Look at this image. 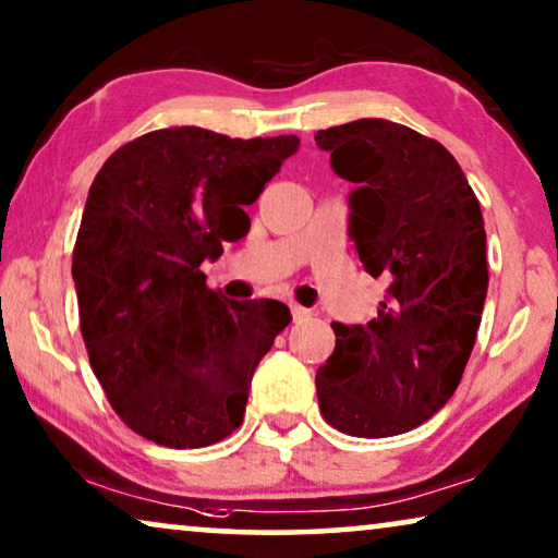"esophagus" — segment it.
Listing matches in <instances>:
<instances>
[{
    "label": "esophagus",
    "mask_w": 558,
    "mask_h": 558,
    "mask_svg": "<svg viewBox=\"0 0 558 558\" xmlns=\"http://www.w3.org/2000/svg\"><path fill=\"white\" fill-rule=\"evenodd\" d=\"M291 314H293V322H295V324L308 322V318H311V311H308V308H303V306H299V303H293V306H291Z\"/></svg>",
    "instance_id": "obj_1"
}]
</instances>
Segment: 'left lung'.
I'll return each instance as SVG.
<instances>
[{"instance_id": "obj_1", "label": "left lung", "mask_w": 558, "mask_h": 558, "mask_svg": "<svg viewBox=\"0 0 558 558\" xmlns=\"http://www.w3.org/2000/svg\"><path fill=\"white\" fill-rule=\"evenodd\" d=\"M316 145L356 183L349 234L388 280L373 322L331 324L318 408L341 434H405L454 396L477 339L489 280L480 202L454 155L405 124L356 119L318 130Z\"/></svg>"}]
</instances>
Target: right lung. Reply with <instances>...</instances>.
<instances>
[{
    "mask_svg": "<svg viewBox=\"0 0 558 558\" xmlns=\"http://www.w3.org/2000/svg\"><path fill=\"white\" fill-rule=\"evenodd\" d=\"M295 150V135L166 128L96 173L73 247L81 337L111 408L143 439L202 449L242 426L252 373L291 308L225 301L202 263L247 234L244 206Z\"/></svg>",
    "mask_w": 558,
    "mask_h": 558,
    "instance_id": "add662e5",
    "label": "right lung"
}]
</instances>
